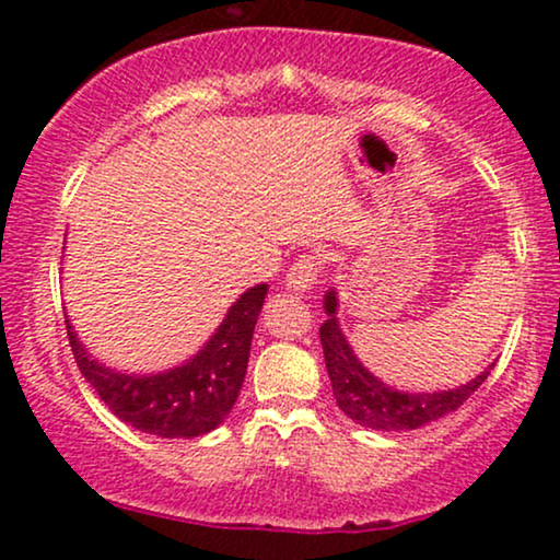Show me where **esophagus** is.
I'll use <instances>...</instances> for the list:
<instances>
[{
  "mask_svg": "<svg viewBox=\"0 0 560 560\" xmlns=\"http://www.w3.org/2000/svg\"><path fill=\"white\" fill-rule=\"evenodd\" d=\"M320 266H324V260H320L318 255H300V258L292 262V268L287 271L289 292L302 294L307 292V289H313V284H316L320 276Z\"/></svg>",
  "mask_w": 560,
  "mask_h": 560,
  "instance_id": "obj_1",
  "label": "esophagus"
}]
</instances>
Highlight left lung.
I'll return each mask as SVG.
<instances>
[{
	"label": "left lung",
	"mask_w": 560,
	"mask_h": 560,
	"mask_svg": "<svg viewBox=\"0 0 560 560\" xmlns=\"http://www.w3.org/2000/svg\"><path fill=\"white\" fill-rule=\"evenodd\" d=\"M324 311L326 320L320 326V345H324L326 371H329L337 405L352 421L361 423V427L376 429V432H410V429L427 427V423L453 413L485 384V378L490 376L494 365H487L477 378L455 389H395L358 361L355 350L347 342L345 331L339 329V300L334 287L324 294Z\"/></svg>",
	"instance_id": "obj_1"
}]
</instances>
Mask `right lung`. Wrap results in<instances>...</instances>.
<instances>
[{
    "label": "right lung",
    "mask_w": 560,
    "mask_h": 560,
    "mask_svg": "<svg viewBox=\"0 0 560 560\" xmlns=\"http://www.w3.org/2000/svg\"><path fill=\"white\" fill-rule=\"evenodd\" d=\"M266 294L268 284L240 294L197 355L158 374H124L107 369L79 342V334L66 320L70 350L83 378L120 421L147 434L191 440L213 432L234 408Z\"/></svg>",
    "instance_id": "1"
}]
</instances>
